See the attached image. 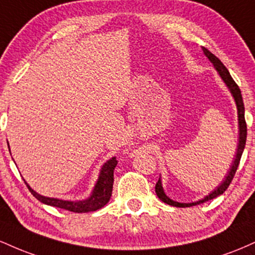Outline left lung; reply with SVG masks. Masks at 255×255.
Wrapping results in <instances>:
<instances>
[{
  "label": "left lung",
  "instance_id": "obj_1",
  "mask_svg": "<svg viewBox=\"0 0 255 255\" xmlns=\"http://www.w3.org/2000/svg\"><path fill=\"white\" fill-rule=\"evenodd\" d=\"M203 50H204V54L206 55V57L209 58L210 61H211V62L213 63V66H215V68L217 69L219 75H221V78L223 79L225 85H227L228 89L230 90L231 95H233L234 99H235L236 107H238L239 129H240L238 152H236V157H235V159H234L233 165H231L230 170L227 174V176H225L223 182L219 184V186L215 189V191H212L211 193H210L209 195H206V197H205L204 199H201V200L195 201V203L186 204V203H177V201L171 200L170 198L166 197V194L164 193V189H163V187H162V181H160V178H159V180H158V182L156 183V194H157V197L159 198L160 200L163 201V203L171 205V206H176V207L195 206V205L203 204V203H205V201H209V200H211V199L217 198L218 195L223 194V193L227 191L228 187H229V184L231 183V181H233L234 176H235V172H236V170H238V166L240 164V159H241L242 152H244V150H245L246 139H247V125H246V120H245V105H244V99H242L241 90H240L238 84L234 81V79L231 78L229 71H228L227 67H225L224 64L221 62V60H219L217 56H215V55H213L211 51L207 50L206 48H203Z\"/></svg>",
  "mask_w": 255,
  "mask_h": 255
}]
</instances>
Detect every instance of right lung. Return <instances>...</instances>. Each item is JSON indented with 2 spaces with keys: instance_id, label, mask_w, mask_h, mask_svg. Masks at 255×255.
I'll return each mask as SVG.
<instances>
[{
  "instance_id": "right-lung-1",
  "label": "right lung",
  "mask_w": 255,
  "mask_h": 255,
  "mask_svg": "<svg viewBox=\"0 0 255 255\" xmlns=\"http://www.w3.org/2000/svg\"><path fill=\"white\" fill-rule=\"evenodd\" d=\"M10 151V150H9ZM116 165H118V160L115 157L108 160L102 166L101 172H99V177L97 183H96L95 189L92 191V194L86 200H79V201H68V200H61V199L48 198L43 197V195L38 194L33 189L28 186L27 182L25 181L26 186L30 189V192L33 194V197L38 199L40 203L50 205V206L60 207V209L68 210L71 212H91L97 211L102 209L108 201L110 200L111 193H113V184H114V170H115Z\"/></svg>"
}]
</instances>
